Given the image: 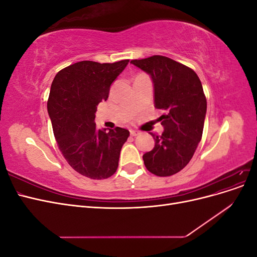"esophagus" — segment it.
Returning a JSON list of instances; mask_svg holds the SVG:
<instances>
[{"instance_id": "34e87169", "label": "esophagus", "mask_w": 257, "mask_h": 257, "mask_svg": "<svg viewBox=\"0 0 257 257\" xmlns=\"http://www.w3.org/2000/svg\"><path fill=\"white\" fill-rule=\"evenodd\" d=\"M130 134H131V136H137L139 133H138L137 131H131Z\"/></svg>"}]
</instances>
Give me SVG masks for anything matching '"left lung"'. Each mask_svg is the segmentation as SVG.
Masks as SVG:
<instances>
[{"mask_svg": "<svg viewBox=\"0 0 257 257\" xmlns=\"http://www.w3.org/2000/svg\"><path fill=\"white\" fill-rule=\"evenodd\" d=\"M132 64L151 76L154 106L162 109L164 126L153 136L154 148L144 154L147 169L159 177L180 172L193 158L203 136L207 99L203 85L192 68L163 56L132 60Z\"/></svg>", "mask_w": 257, "mask_h": 257, "instance_id": "obj_1", "label": "left lung"}]
</instances>
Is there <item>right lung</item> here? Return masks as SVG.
Segmentation results:
<instances>
[{"label": "right lung", "instance_id": "obj_1", "mask_svg": "<svg viewBox=\"0 0 257 257\" xmlns=\"http://www.w3.org/2000/svg\"><path fill=\"white\" fill-rule=\"evenodd\" d=\"M128 62H77L60 71L52 81L47 108L54 137L68 164L84 177L100 180L118 168L130 132L99 130L94 119L96 106L108 98L111 83Z\"/></svg>", "mask_w": 257, "mask_h": 257}]
</instances>
